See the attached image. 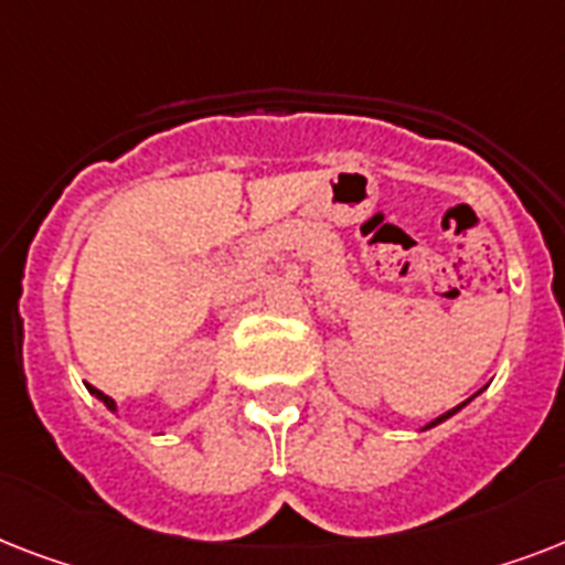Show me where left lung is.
I'll list each match as a JSON object with an SVG mask.
<instances>
[{"mask_svg":"<svg viewBox=\"0 0 565 565\" xmlns=\"http://www.w3.org/2000/svg\"><path fill=\"white\" fill-rule=\"evenodd\" d=\"M460 407H463V404H457L455 411H448V413H446V416H439V419H437V422H430L428 428H434V425H439V422H443V419H448V416H451V413H457V411H460Z\"/></svg>","mask_w":565,"mask_h":565,"instance_id":"8db88e82","label":"left lung"}]
</instances>
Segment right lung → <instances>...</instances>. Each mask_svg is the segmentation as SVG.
I'll return each instance as SVG.
<instances>
[{"instance_id":"1","label":"right lung","mask_w":565,"mask_h":565,"mask_svg":"<svg viewBox=\"0 0 565 565\" xmlns=\"http://www.w3.org/2000/svg\"><path fill=\"white\" fill-rule=\"evenodd\" d=\"M90 393L96 395V398H102V402L108 404L110 411H117V404H114V398H110V395H105V393H99V390H96V386H90Z\"/></svg>"}]
</instances>
